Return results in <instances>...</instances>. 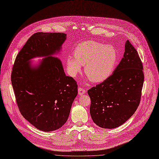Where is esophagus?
<instances>
[{
	"label": "esophagus",
	"instance_id": "34e87169",
	"mask_svg": "<svg viewBox=\"0 0 159 159\" xmlns=\"http://www.w3.org/2000/svg\"><path fill=\"white\" fill-rule=\"evenodd\" d=\"M85 92H86V90L84 89L82 87H79L78 88V93L80 95H81L83 94H84Z\"/></svg>",
	"mask_w": 159,
	"mask_h": 159
}]
</instances>
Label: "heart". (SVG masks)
<instances>
[{"mask_svg":"<svg viewBox=\"0 0 159 159\" xmlns=\"http://www.w3.org/2000/svg\"><path fill=\"white\" fill-rule=\"evenodd\" d=\"M75 57L67 58V69L69 75L76 76L84 65V72L95 83L107 79L113 72L118 60L116 48L95 41L78 44L75 49Z\"/></svg>","mask_w":159,"mask_h":159,"instance_id":"b5f03b06","label":"heart"}]
</instances>
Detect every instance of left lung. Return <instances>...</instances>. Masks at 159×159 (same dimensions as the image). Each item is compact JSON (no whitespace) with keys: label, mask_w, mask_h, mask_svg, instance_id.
Segmentation results:
<instances>
[{"label":"left lung","mask_w":159,"mask_h":159,"mask_svg":"<svg viewBox=\"0 0 159 159\" xmlns=\"http://www.w3.org/2000/svg\"><path fill=\"white\" fill-rule=\"evenodd\" d=\"M139 54L129 40L124 57L113 74L88 90L90 113L94 123L104 129L121 125L138 109L144 82Z\"/></svg>","instance_id":"8db88e82"}]
</instances>
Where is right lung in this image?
Masks as SVG:
<instances>
[{"instance_id":"right-lung-1","label":"right lung","mask_w":159,"mask_h":159,"mask_svg":"<svg viewBox=\"0 0 159 159\" xmlns=\"http://www.w3.org/2000/svg\"><path fill=\"white\" fill-rule=\"evenodd\" d=\"M66 34L38 32L27 40L17 55L11 72V83L19 110L39 130L50 132L67 121L78 94V84L67 76L61 61L52 55L59 52ZM48 56L38 68L28 60Z\"/></svg>"}]
</instances>
